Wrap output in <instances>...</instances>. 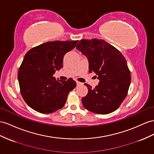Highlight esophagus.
<instances>
[{
	"mask_svg": "<svg viewBox=\"0 0 154 154\" xmlns=\"http://www.w3.org/2000/svg\"><path fill=\"white\" fill-rule=\"evenodd\" d=\"M76 84H77V85H80L82 84V83L78 82V81H76Z\"/></svg>",
	"mask_w": 154,
	"mask_h": 154,
	"instance_id": "esophagus-1",
	"label": "esophagus"
}]
</instances>
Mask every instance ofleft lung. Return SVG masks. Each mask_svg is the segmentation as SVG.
<instances>
[{
  "label": "left lung",
  "instance_id": "8db88e82",
  "mask_svg": "<svg viewBox=\"0 0 154 154\" xmlns=\"http://www.w3.org/2000/svg\"><path fill=\"white\" fill-rule=\"evenodd\" d=\"M76 49L85 56L89 72H95L100 80L92 89L85 84L88 93L82 98L83 106L97 114H108L119 108L127 96L131 76L121 52L102 39H82Z\"/></svg>",
  "mask_w": 154,
  "mask_h": 154
}]
</instances>
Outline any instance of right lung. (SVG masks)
Masks as SVG:
<instances>
[{"label": "right lung", "instance_id": "add662e5", "mask_svg": "<svg viewBox=\"0 0 154 154\" xmlns=\"http://www.w3.org/2000/svg\"><path fill=\"white\" fill-rule=\"evenodd\" d=\"M78 41H50L30 49L24 56L18 71L20 93L33 109L52 113L65 105L68 94L76 87L72 78L56 80L53 75L63 68L65 54Z\"/></svg>", "mask_w": 154, "mask_h": 154}]
</instances>
